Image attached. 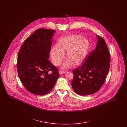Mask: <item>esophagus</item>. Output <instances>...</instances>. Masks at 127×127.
Returning a JSON list of instances; mask_svg holds the SVG:
<instances>
[{
  "label": "esophagus",
  "mask_w": 127,
  "mask_h": 127,
  "mask_svg": "<svg viewBox=\"0 0 127 127\" xmlns=\"http://www.w3.org/2000/svg\"><path fill=\"white\" fill-rule=\"evenodd\" d=\"M60 74L61 75V74H63V73H66V71H62V70H60Z\"/></svg>",
  "instance_id": "obj_1"
}]
</instances>
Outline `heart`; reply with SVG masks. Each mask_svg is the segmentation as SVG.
<instances>
[{
    "label": "heart",
    "mask_w": 127,
    "mask_h": 127,
    "mask_svg": "<svg viewBox=\"0 0 127 127\" xmlns=\"http://www.w3.org/2000/svg\"><path fill=\"white\" fill-rule=\"evenodd\" d=\"M89 46L88 39L78 35H70L61 38L57 46L53 47L50 51V56L56 66L60 65L66 53L69 59L63 65L66 68L71 66L73 63L79 65L84 60Z\"/></svg>",
    "instance_id": "heart-1"
}]
</instances>
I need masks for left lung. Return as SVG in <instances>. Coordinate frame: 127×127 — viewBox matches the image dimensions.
Here are the masks:
<instances>
[{
    "instance_id": "obj_1",
    "label": "left lung",
    "mask_w": 127,
    "mask_h": 127,
    "mask_svg": "<svg viewBox=\"0 0 127 127\" xmlns=\"http://www.w3.org/2000/svg\"><path fill=\"white\" fill-rule=\"evenodd\" d=\"M97 36L96 48L87 55L82 65L73 70V90L81 96L92 94L99 91L109 72L110 56L108 48L102 37Z\"/></svg>"
}]
</instances>
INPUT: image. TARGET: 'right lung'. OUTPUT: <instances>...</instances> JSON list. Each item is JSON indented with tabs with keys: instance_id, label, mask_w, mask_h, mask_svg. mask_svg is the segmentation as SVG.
<instances>
[{
	"instance_id": "right-lung-1",
	"label": "right lung",
	"mask_w": 127,
	"mask_h": 127,
	"mask_svg": "<svg viewBox=\"0 0 127 127\" xmlns=\"http://www.w3.org/2000/svg\"><path fill=\"white\" fill-rule=\"evenodd\" d=\"M55 32L37 30L25 40L18 52V77L26 89L36 95L48 94L60 77L59 69L48 60Z\"/></svg>"
}]
</instances>
